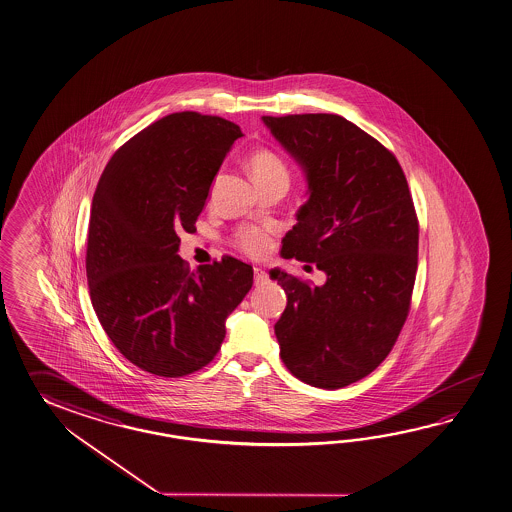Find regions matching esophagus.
Returning a JSON list of instances; mask_svg holds the SVG:
<instances>
[{
    "label": "esophagus",
    "mask_w": 512,
    "mask_h": 512,
    "mask_svg": "<svg viewBox=\"0 0 512 512\" xmlns=\"http://www.w3.org/2000/svg\"><path fill=\"white\" fill-rule=\"evenodd\" d=\"M253 272H255V286H262V284L268 282V273L264 272V270L255 268Z\"/></svg>",
    "instance_id": "esophagus-1"
}]
</instances>
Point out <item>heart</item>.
Instances as JSON below:
<instances>
[{"label": "heart", "mask_w": 512, "mask_h": 512, "mask_svg": "<svg viewBox=\"0 0 512 512\" xmlns=\"http://www.w3.org/2000/svg\"><path fill=\"white\" fill-rule=\"evenodd\" d=\"M248 164H250L251 175L261 188L272 184V182H277V180L290 178L288 164L284 162V158L277 151H273L270 147L253 149L248 157ZM235 244L242 253L250 255V257H262L270 250L272 237L268 231L261 230V228L246 226L237 233Z\"/></svg>", "instance_id": "1"}]
</instances>
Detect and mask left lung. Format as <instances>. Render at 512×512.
<instances>
[{
  "label": "left lung",
  "mask_w": 512,
  "mask_h": 512,
  "mask_svg": "<svg viewBox=\"0 0 512 512\" xmlns=\"http://www.w3.org/2000/svg\"><path fill=\"white\" fill-rule=\"evenodd\" d=\"M306 173L310 199L282 239L284 259L315 262L323 286L272 270L288 295L275 323L286 368L343 388L374 372L407 321L419 224L392 151L339 115L262 116Z\"/></svg>",
  "instance_id": "obj_1"
}]
</instances>
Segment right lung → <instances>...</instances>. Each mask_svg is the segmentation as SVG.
Segmentation results:
<instances>
[{
    "label": "right lung",
    "mask_w": 512,
    "mask_h": 512,
    "mask_svg": "<svg viewBox=\"0 0 512 512\" xmlns=\"http://www.w3.org/2000/svg\"><path fill=\"white\" fill-rule=\"evenodd\" d=\"M240 127L182 111L127 140L94 191L85 270L94 312L118 352L160 377L213 361L253 268L233 257L189 270L180 233L195 231Z\"/></svg>",
    "instance_id": "right-lung-1"
}]
</instances>
